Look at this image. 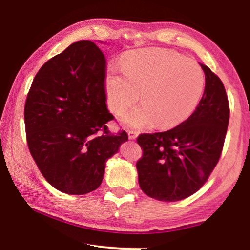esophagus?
<instances>
[{"label": "esophagus", "mask_w": 250, "mask_h": 250, "mask_svg": "<svg viewBox=\"0 0 250 250\" xmlns=\"http://www.w3.org/2000/svg\"><path fill=\"white\" fill-rule=\"evenodd\" d=\"M138 131H134V130H131L129 129L128 130V135H129V139H131V140H133V139H135L138 137Z\"/></svg>", "instance_id": "34e87169"}]
</instances>
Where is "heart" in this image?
Instances as JSON below:
<instances>
[{
	"instance_id": "heart-1",
	"label": "heart",
	"mask_w": 250,
	"mask_h": 250,
	"mask_svg": "<svg viewBox=\"0 0 250 250\" xmlns=\"http://www.w3.org/2000/svg\"><path fill=\"white\" fill-rule=\"evenodd\" d=\"M109 109L120 116L140 99L142 104L124 117L125 124L161 128L177 125L195 111L205 88V75L193 59L171 49L130 52L122 67L111 65L105 76Z\"/></svg>"
}]
</instances>
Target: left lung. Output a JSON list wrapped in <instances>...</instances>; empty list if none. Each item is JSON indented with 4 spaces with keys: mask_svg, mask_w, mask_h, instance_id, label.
I'll use <instances>...</instances> for the list:
<instances>
[{
    "mask_svg": "<svg viewBox=\"0 0 250 250\" xmlns=\"http://www.w3.org/2000/svg\"><path fill=\"white\" fill-rule=\"evenodd\" d=\"M205 90L191 117L171 130L137 138L142 156L137 162L139 184L154 200L176 202L197 192L217 166L229 122L225 87L201 64Z\"/></svg>",
    "mask_w": 250,
    "mask_h": 250,
    "instance_id": "left-lung-1",
    "label": "left lung"
}]
</instances>
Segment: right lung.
<instances>
[{
    "instance_id": "add662e5",
    "label": "right lung",
    "mask_w": 250,
    "mask_h": 250,
    "mask_svg": "<svg viewBox=\"0 0 250 250\" xmlns=\"http://www.w3.org/2000/svg\"><path fill=\"white\" fill-rule=\"evenodd\" d=\"M105 58L91 41H78L41 67L24 108L28 150L46 181L70 195L98 188L109 158L128 140L113 134L105 105Z\"/></svg>"
}]
</instances>
